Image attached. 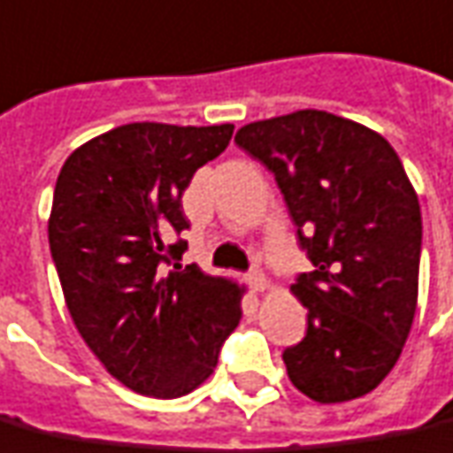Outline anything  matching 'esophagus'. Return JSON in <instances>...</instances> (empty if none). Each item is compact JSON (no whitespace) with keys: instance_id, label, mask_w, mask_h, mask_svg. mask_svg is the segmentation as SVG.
Returning a JSON list of instances; mask_svg holds the SVG:
<instances>
[{"instance_id":"34e87169","label":"esophagus","mask_w":453,"mask_h":453,"mask_svg":"<svg viewBox=\"0 0 453 453\" xmlns=\"http://www.w3.org/2000/svg\"><path fill=\"white\" fill-rule=\"evenodd\" d=\"M247 283H250V288H252L254 293H261V290L266 288V276H264L259 269H254L247 273Z\"/></svg>"}]
</instances>
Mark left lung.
Wrapping results in <instances>:
<instances>
[{
  "instance_id": "8db88e82",
  "label": "left lung",
  "mask_w": 453,
  "mask_h": 453,
  "mask_svg": "<svg viewBox=\"0 0 453 453\" xmlns=\"http://www.w3.org/2000/svg\"><path fill=\"white\" fill-rule=\"evenodd\" d=\"M235 143L269 167L314 271L295 278L307 334L288 377L319 403L360 398L394 370L418 304L420 203L391 143L324 110L261 119Z\"/></svg>"
}]
</instances>
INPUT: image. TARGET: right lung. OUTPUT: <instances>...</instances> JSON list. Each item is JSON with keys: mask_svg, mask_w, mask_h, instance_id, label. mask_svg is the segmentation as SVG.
<instances>
[{"mask_svg": "<svg viewBox=\"0 0 453 453\" xmlns=\"http://www.w3.org/2000/svg\"><path fill=\"white\" fill-rule=\"evenodd\" d=\"M233 129L124 124L73 150L57 177L48 235L69 314L105 370L143 396L209 380L242 317L233 280L180 264L182 194Z\"/></svg>", "mask_w": 453, "mask_h": 453, "instance_id": "obj_1", "label": "right lung"}]
</instances>
